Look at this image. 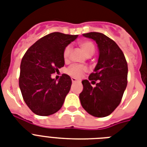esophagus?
I'll return each mask as SVG.
<instances>
[{"label": "esophagus", "mask_w": 147, "mask_h": 147, "mask_svg": "<svg viewBox=\"0 0 147 147\" xmlns=\"http://www.w3.org/2000/svg\"><path fill=\"white\" fill-rule=\"evenodd\" d=\"M71 82H72V83H76V82H78V81L76 80V78H71Z\"/></svg>", "instance_id": "1"}]
</instances>
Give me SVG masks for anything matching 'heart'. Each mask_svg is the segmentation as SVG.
<instances>
[{"label":"heart","instance_id":"b5f03b06","mask_svg":"<svg viewBox=\"0 0 147 147\" xmlns=\"http://www.w3.org/2000/svg\"><path fill=\"white\" fill-rule=\"evenodd\" d=\"M78 44H79L83 52L85 53V54L87 55L88 57H90V56H92L94 54L95 48H94V43L92 42L88 41V40H83V41H81V42H78ZM71 50V46H67L64 49V51H63V59H65V61H67L69 59ZM86 70H87V69L85 66L72 65V66H71L70 68L67 69V73L69 74V76L74 77V78H80Z\"/></svg>","mask_w":147,"mask_h":147}]
</instances>
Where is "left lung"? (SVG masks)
I'll use <instances>...</instances> for the list:
<instances>
[{
	"label": "left lung",
	"instance_id": "obj_1",
	"mask_svg": "<svg viewBox=\"0 0 147 147\" xmlns=\"http://www.w3.org/2000/svg\"><path fill=\"white\" fill-rule=\"evenodd\" d=\"M85 37L98 44V64L88 77L96 86L92 87L88 80H83V91L79 94L82 107L92 116H108L120 105L127 85V63L120 47L114 40L100 33H84Z\"/></svg>",
	"mask_w": 147,
	"mask_h": 147
}]
</instances>
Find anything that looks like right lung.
<instances>
[{
	"mask_svg": "<svg viewBox=\"0 0 147 147\" xmlns=\"http://www.w3.org/2000/svg\"><path fill=\"white\" fill-rule=\"evenodd\" d=\"M78 35L55 32L32 45L20 63L19 86L29 108L40 116L55 114L70 91L71 79L62 74L59 82L51 75L64 66L63 51Z\"/></svg>",
	"mask_w": 147,
	"mask_h": 147,
	"instance_id": "add662e5",
	"label": "right lung"
}]
</instances>
